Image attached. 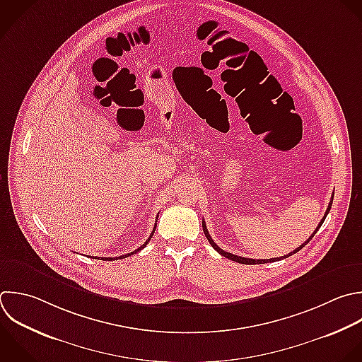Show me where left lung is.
<instances>
[{"label":"left lung","mask_w":362,"mask_h":362,"mask_svg":"<svg viewBox=\"0 0 362 362\" xmlns=\"http://www.w3.org/2000/svg\"><path fill=\"white\" fill-rule=\"evenodd\" d=\"M334 197V195H332ZM332 197H331V201H329V204H328V208H327V211H325V214H324V216H322V219H321V222L318 223V226L314 229V232H313V235L303 243V245H300L297 249H294L293 252H290L288 255H286V256H281V257H273V259H249V257H242V256H238V255H232V253H229V252H225L223 249H221L215 242H214V239L211 238V235H209V232H208V229H206V225H205V221H202V228H204V233H205V236H206V239H208V242L211 243V246L219 253V255H222V256H225V257H228V259H230V260H233V262H238V263H242V264H260V263H269V262H277V260H281V259H286V257H288V256H291V255H294V253H297L300 249H303L310 240H311V238L317 233V230L320 229V226L322 225V222L325 221V216H327V214L329 212V209H331V205H332Z\"/></svg>","instance_id":"left-lung-1"}]
</instances>
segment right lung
<instances>
[{"label": "right lung", "mask_w": 362, "mask_h": 362, "mask_svg": "<svg viewBox=\"0 0 362 362\" xmlns=\"http://www.w3.org/2000/svg\"><path fill=\"white\" fill-rule=\"evenodd\" d=\"M157 219H158V218H157ZM157 219H156V221H157ZM156 226H157V223L154 225V229H153V232H151L150 238H148V239H147V240H146V242H144V243H143V245H141L139 249H136L134 252H130V253H127V255H123V256H119V257H102V259H105V260H113V259H115V260H119V259H124V257H127V256H132V255H134V253L140 252V250H141V249H144V247H146V245L150 242V239H151V236H153V233H154V230H156Z\"/></svg>", "instance_id": "obj_1"}]
</instances>
